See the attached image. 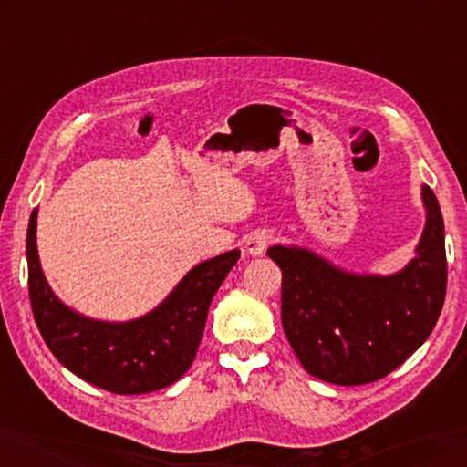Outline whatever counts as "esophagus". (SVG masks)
<instances>
[{
    "label": "esophagus",
    "instance_id": "esophagus-1",
    "mask_svg": "<svg viewBox=\"0 0 467 467\" xmlns=\"http://www.w3.org/2000/svg\"><path fill=\"white\" fill-rule=\"evenodd\" d=\"M274 242V234L265 232V229H259V232L248 234V238L244 240V251L253 257H259L264 254V251Z\"/></svg>",
    "mask_w": 467,
    "mask_h": 467
}]
</instances>
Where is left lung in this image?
<instances>
[{
    "label": "left lung",
    "instance_id": "obj_1",
    "mask_svg": "<svg viewBox=\"0 0 467 467\" xmlns=\"http://www.w3.org/2000/svg\"><path fill=\"white\" fill-rule=\"evenodd\" d=\"M425 227L414 257L393 274H361L306 246L274 244L283 270V329L308 374L355 387L385 379L436 327L446 296L444 221L423 184Z\"/></svg>",
    "mask_w": 467,
    "mask_h": 467
}]
</instances>
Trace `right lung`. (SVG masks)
Here are the masks:
<instances>
[{
  "instance_id": "1",
  "label": "right lung",
  "mask_w": 467,
  "mask_h": 467,
  "mask_svg": "<svg viewBox=\"0 0 467 467\" xmlns=\"http://www.w3.org/2000/svg\"><path fill=\"white\" fill-rule=\"evenodd\" d=\"M36 232L37 208L27 227L29 299L37 329L63 368L88 385L119 395L159 391L187 372L202 342L210 302L238 264V248L191 267L146 315L101 321L69 308L50 289Z\"/></svg>"
}]
</instances>
